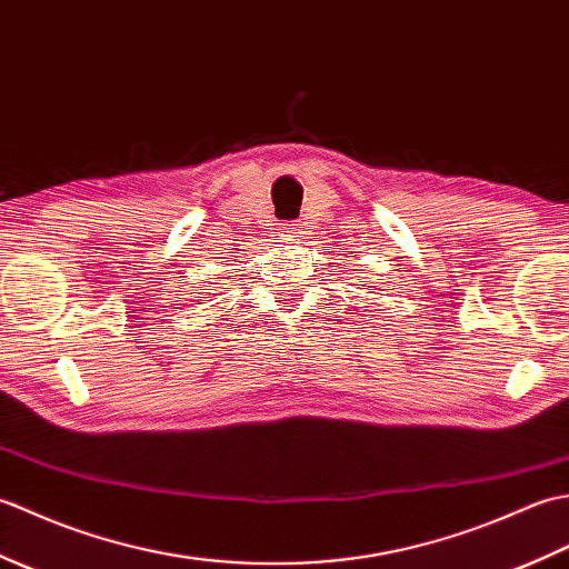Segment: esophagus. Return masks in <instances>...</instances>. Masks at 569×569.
Instances as JSON below:
<instances>
[{
	"instance_id": "esophagus-1",
	"label": "esophagus",
	"mask_w": 569,
	"mask_h": 569,
	"mask_svg": "<svg viewBox=\"0 0 569 569\" xmlns=\"http://www.w3.org/2000/svg\"><path fill=\"white\" fill-rule=\"evenodd\" d=\"M281 234L283 237H298L300 234V227L298 224H283L281 227Z\"/></svg>"
}]
</instances>
